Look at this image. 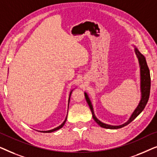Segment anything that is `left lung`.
Returning <instances> with one entry per match:
<instances>
[{
	"label": "left lung",
	"instance_id": "obj_1",
	"mask_svg": "<svg viewBox=\"0 0 157 157\" xmlns=\"http://www.w3.org/2000/svg\"><path fill=\"white\" fill-rule=\"evenodd\" d=\"M135 53H136V57L138 59L139 66H140V80H141V98L140 101H139V104L137 107L135 109L134 112L131 116L129 119L128 120L126 123L124 124H121V125L119 126H112V125H109V124H104L99 121L97 118L96 117L95 114H94V111L93 109V106H92V104L90 101V98H89V96L87 95V94L84 93L85 94V98L86 100L89 104L90 107V109H91V113H92V117H93V119H94L96 123H97L100 126H101L103 128H110V129H117V128H120L124 127L126 125H128V124H130L133 120H134L135 118H136L137 116H138L139 113H140L141 111L144 110V109L145 108L146 105H147L148 100H149V94H150V89H151V77H150V72L149 67H148L147 61H146L145 57L141 54V53L139 52L138 49H137L136 47L134 48Z\"/></svg>",
	"mask_w": 157,
	"mask_h": 157
}]
</instances>
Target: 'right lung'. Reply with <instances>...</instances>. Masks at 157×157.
<instances>
[{
	"instance_id": "1",
	"label": "right lung",
	"mask_w": 157,
	"mask_h": 157,
	"mask_svg": "<svg viewBox=\"0 0 157 157\" xmlns=\"http://www.w3.org/2000/svg\"><path fill=\"white\" fill-rule=\"evenodd\" d=\"M73 91V90H72ZM72 91H71V93H70V95H69V98H68V104H69V101H70V97H71V92H72ZM66 119H67V117H66V119L64 120V121L63 122V123H62L61 125L60 126H58V127H56V128H53V129H51V130H48V131H38V132H44V133H51V132H55V131H57V130H59V128H62L63 126V125L64 124H65V122L66 121Z\"/></svg>"
}]
</instances>
